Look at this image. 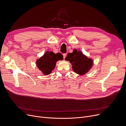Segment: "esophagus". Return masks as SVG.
<instances>
[{
  "instance_id": "esophagus-1",
  "label": "esophagus",
  "mask_w": 126,
  "mask_h": 126,
  "mask_svg": "<svg viewBox=\"0 0 126 126\" xmlns=\"http://www.w3.org/2000/svg\"><path fill=\"white\" fill-rule=\"evenodd\" d=\"M63 56L64 59H65V57H66V53H65V54H63Z\"/></svg>"
}]
</instances>
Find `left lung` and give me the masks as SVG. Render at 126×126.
<instances>
[{
	"instance_id": "obj_1",
	"label": "left lung",
	"mask_w": 126,
	"mask_h": 126,
	"mask_svg": "<svg viewBox=\"0 0 126 126\" xmlns=\"http://www.w3.org/2000/svg\"><path fill=\"white\" fill-rule=\"evenodd\" d=\"M65 60L69 61L72 64V68L76 73L83 75L87 72L92 67L93 60L88 58L80 51L76 49L72 53H68Z\"/></svg>"
}]
</instances>
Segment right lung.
I'll return each instance as SVG.
<instances>
[{
    "label": "right lung",
    "instance_id": "obj_1",
    "mask_svg": "<svg viewBox=\"0 0 126 126\" xmlns=\"http://www.w3.org/2000/svg\"><path fill=\"white\" fill-rule=\"evenodd\" d=\"M60 60H63V56L60 53L55 54L52 51H47L42 57L37 60L36 64L44 75H48L55 68L56 62Z\"/></svg>",
    "mask_w": 126,
    "mask_h": 126
}]
</instances>
